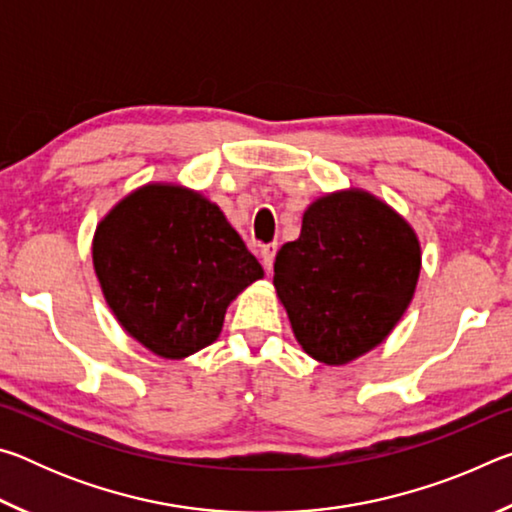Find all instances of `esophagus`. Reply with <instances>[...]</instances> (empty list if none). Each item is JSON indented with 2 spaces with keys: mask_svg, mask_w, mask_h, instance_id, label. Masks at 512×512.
Listing matches in <instances>:
<instances>
[{
  "mask_svg": "<svg viewBox=\"0 0 512 512\" xmlns=\"http://www.w3.org/2000/svg\"><path fill=\"white\" fill-rule=\"evenodd\" d=\"M275 253H277V244H266L262 246V264L268 273H271L273 262H275Z\"/></svg>",
  "mask_w": 512,
  "mask_h": 512,
  "instance_id": "34e87169",
  "label": "esophagus"
}]
</instances>
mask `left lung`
<instances>
[{"mask_svg":"<svg viewBox=\"0 0 512 512\" xmlns=\"http://www.w3.org/2000/svg\"><path fill=\"white\" fill-rule=\"evenodd\" d=\"M411 225L359 189L307 207L296 241L273 266L277 298L309 357L343 366L391 334L420 275Z\"/></svg>","mask_w":512,"mask_h":512,"instance_id":"8db88e82","label":"left lung"}]
</instances>
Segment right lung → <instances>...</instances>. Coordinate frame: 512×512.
<instances>
[{
	"label": "right lung",
	"instance_id": "right-lung-1",
	"mask_svg": "<svg viewBox=\"0 0 512 512\" xmlns=\"http://www.w3.org/2000/svg\"><path fill=\"white\" fill-rule=\"evenodd\" d=\"M92 259L121 327L164 359L214 343L230 302L264 275L219 207L178 185H144L112 207Z\"/></svg>",
	"mask_w": 512,
	"mask_h": 512
}]
</instances>
